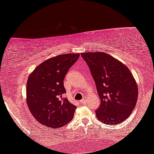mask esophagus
I'll use <instances>...</instances> for the list:
<instances>
[{"instance_id":"34e87169","label":"esophagus","mask_w":154,"mask_h":154,"mask_svg":"<svg viewBox=\"0 0 154 154\" xmlns=\"http://www.w3.org/2000/svg\"><path fill=\"white\" fill-rule=\"evenodd\" d=\"M86 102H87V98H86V97H84L83 100H81V104H85Z\"/></svg>"}]
</instances>
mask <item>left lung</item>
I'll return each mask as SVG.
<instances>
[{
    "label": "left lung",
    "mask_w": 154,
    "mask_h": 154,
    "mask_svg": "<svg viewBox=\"0 0 154 154\" xmlns=\"http://www.w3.org/2000/svg\"><path fill=\"white\" fill-rule=\"evenodd\" d=\"M90 67L101 104L96 116L102 123L117 125L127 119L136 106L138 86L130 69L103 52L81 53Z\"/></svg>",
    "instance_id": "obj_1"
}]
</instances>
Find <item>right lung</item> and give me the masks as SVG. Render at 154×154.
<instances>
[{
  "mask_svg": "<svg viewBox=\"0 0 154 154\" xmlns=\"http://www.w3.org/2000/svg\"><path fill=\"white\" fill-rule=\"evenodd\" d=\"M79 53L60 54L40 64L29 75L26 103L31 114L42 125L60 128L73 118L76 106L63 98L64 79Z\"/></svg>",
  "mask_w": 154,
  "mask_h": 154,
  "instance_id": "add662e5",
  "label": "right lung"
}]
</instances>
